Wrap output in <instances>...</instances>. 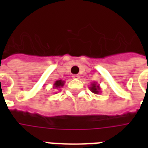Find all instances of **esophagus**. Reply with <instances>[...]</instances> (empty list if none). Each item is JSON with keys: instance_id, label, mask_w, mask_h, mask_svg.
<instances>
[{"instance_id": "obj_1", "label": "esophagus", "mask_w": 148, "mask_h": 148, "mask_svg": "<svg viewBox=\"0 0 148 148\" xmlns=\"http://www.w3.org/2000/svg\"><path fill=\"white\" fill-rule=\"evenodd\" d=\"M73 78H74V79H79V78H80V76H79L78 74H74V75H73Z\"/></svg>"}]
</instances>
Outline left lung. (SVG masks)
<instances>
[{"mask_svg":"<svg viewBox=\"0 0 148 148\" xmlns=\"http://www.w3.org/2000/svg\"><path fill=\"white\" fill-rule=\"evenodd\" d=\"M89 89L92 93L95 94V95H98L101 92V87L99 84H97V82H92V83L90 84V86L89 87Z\"/></svg>","mask_w":148,"mask_h":148,"instance_id":"1","label":"left lung"}]
</instances>
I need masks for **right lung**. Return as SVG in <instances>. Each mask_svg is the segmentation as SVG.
I'll return each instance as SVG.
<instances>
[{"label": "right lung", "mask_w": 148, "mask_h": 148, "mask_svg": "<svg viewBox=\"0 0 148 148\" xmlns=\"http://www.w3.org/2000/svg\"><path fill=\"white\" fill-rule=\"evenodd\" d=\"M65 81H61V80H58V81H56L54 83H53V89H60V88H62L63 86L64 85Z\"/></svg>", "instance_id": "1"}]
</instances>
